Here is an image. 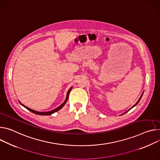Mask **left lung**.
I'll return each instance as SVG.
<instances>
[{"instance_id": "obj_1", "label": "left lung", "mask_w": 160, "mask_h": 160, "mask_svg": "<svg viewBox=\"0 0 160 160\" xmlns=\"http://www.w3.org/2000/svg\"><path fill=\"white\" fill-rule=\"evenodd\" d=\"M143 93H142V95H141V96H140V98H139V99H138V101H137V103H135V105H133V107H132V108H130V109H129V110H128V111H126V112H124V113H122V114H121V115H123V114H124V113H127V112H128V111H129V110H131V109H132V108H133V107H135V106H136V105H137V104H138V102H139V101H140V99H141V98H142V96H143Z\"/></svg>"}]
</instances>
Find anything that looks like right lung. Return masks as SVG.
Listing matches in <instances>:
<instances>
[{"mask_svg": "<svg viewBox=\"0 0 160 160\" xmlns=\"http://www.w3.org/2000/svg\"><path fill=\"white\" fill-rule=\"evenodd\" d=\"M72 88V87H71V88H70L69 89V90L68 91V92H67V94H66V99H65V101H64V102H63L60 106H59L57 108H55V109H53V110H51V111H48V112H38V111H36V110H32V109H31V108H28V107L25 106L24 105H23V104L20 102V101H19V103L21 104V105H22L23 107H25V108H27L28 110H29L30 112H32V113H35V114L39 115H52V113H53L57 112L58 110H60L61 108H62L64 107V105L66 103L67 101H68V98H69V92H70V91H71Z\"/></svg>", "mask_w": 160, "mask_h": 160, "instance_id": "1", "label": "right lung"}]
</instances>
